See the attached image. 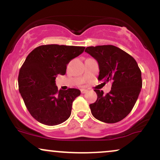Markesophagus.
Here are the masks:
<instances>
[{
	"instance_id": "esophagus-1",
	"label": "esophagus",
	"mask_w": 160,
	"mask_h": 160,
	"mask_svg": "<svg viewBox=\"0 0 160 160\" xmlns=\"http://www.w3.org/2000/svg\"><path fill=\"white\" fill-rule=\"evenodd\" d=\"M80 92H81V93H82V94H83V93H86V92H87V89H80Z\"/></svg>"
}]
</instances>
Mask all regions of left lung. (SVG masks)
<instances>
[{
    "label": "left lung",
    "instance_id": "left-lung-1",
    "mask_svg": "<svg viewBox=\"0 0 160 160\" xmlns=\"http://www.w3.org/2000/svg\"><path fill=\"white\" fill-rule=\"evenodd\" d=\"M99 66L98 80L111 81L110 92L95 89L97 98L89 104L92 114L107 123L122 120L131 112L142 87L141 70L132 56L113 45L86 47Z\"/></svg>",
    "mask_w": 160,
    "mask_h": 160
}]
</instances>
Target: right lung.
Listing matches in <instances>:
<instances>
[{
  "label": "right lung",
  "instance_id": "right-lung-1",
  "mask_svg": "<svg viewBox=\"0 0 160 160\" xmlns=\"http://www.w3.org/2000/svg\"><path fill=\"white\" fill-rule=\"evenodd\" d=\"M84 49V47L42 45L27 56L19 71V90L28 111L40 123L56 126L71 116L72 103L80 91H58L56 78L65 74L68 64Z\"/></svg>",
  "mask_w": 160,
  "mask_h": 160
}]
</instances>
